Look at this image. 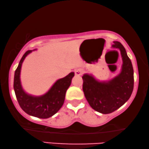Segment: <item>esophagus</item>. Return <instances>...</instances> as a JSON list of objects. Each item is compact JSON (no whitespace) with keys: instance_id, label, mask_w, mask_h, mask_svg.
I'll return each instance as SVG.
<instances>
[{"instance_id":"esophagus-1","label":"esophagus","mask_w":149,"mask_h":149,"mask_svg":"<svg viewBox=\"0 0 149 149\" xmlns=\"http://www.w3.org/2000/svg\"><path fill=\"white\" fill-rule=\"evenodd\" d=\"M74 72L76 76H80V75H82V73H83V70L81 69H78L77 70H75Z\"/></svg>"}]
</instances>
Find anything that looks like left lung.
Instances as JSON below:
<instances>
[{
    "label": "left lung",
    "instance_id": "1",
    "mask_svg": "<svg viewBox=\"0 0 149 149\" xmlns=\"http://www.w3.org/2000/svg\"><path fill=\"white\" fill-rule=\"evenodd\" d=\"M111 47L120 51L123 64L119 74L106 81H100L87 73L82 76V89L88 102L92 109L103 114L112 113L122 106L133 90V68L125 47L119 41H113Z\"/></svg>",
    "mask_w": 149,
    "mask_h": 149
}]
</instances>
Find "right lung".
I'll use <instances>...</instances> for the list:
<instances>
[{"label":"right lung","instance_id":"add662e5","mask_svg":"<svg viewBox=\"0 0 149 149\" xmlns=\"http://www.w3.org/2000/svg\"><path fill=\"white\" fill-rule=\"evenodd\" d=\"M28 50L24 53L15 70L14 79V90L19 106L28 115L41 119H47L53 116L63 105L67 89L74 76V72L57 80L50 89L41 96H33L24 91L20 80L22 65L25 58L33 51Z\"/></svg>","mask_w":149,"mask_h":149}]
</instances>
